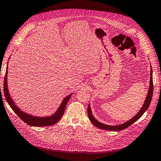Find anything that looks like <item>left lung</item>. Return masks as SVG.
Listing matches in <instances>:
<instances>
[{
	"instance_id": "left-lung-1",
	"label": "left lung",
	"mask_w": 161,
	"mask_h": 161,
	"mask_svg": "<svg viewBox=\"0 0 161 161\" xmlns=\"http://www.w3.org/2000/svg\"><path fill=\"white\" fill-rule=\"evenodd\" d=\"M152 94H153V79H152V70L151 68L150 70V87H149V90H148L147 92V95L146 97V98L145 100V102L142 106V109L139 110V112H138L137 114H136V116H135L133 118L130 119L129 121H127L126 122L122 124V125H118V126H110V125H104V124H102L97 121L95 118H94L92 116V114L91 112V109H90V104L88 105V118L90 119V120L91 121V122L93 124V125L97 126V128H99L101 129H103V130H112V131H120L122 130H124L126 129L129 126H130L131 125L137 121V120L142 117V115L144 114V112H146L147 109L149 107L151 101H152Z\"/></svg>"
}]
</instances>
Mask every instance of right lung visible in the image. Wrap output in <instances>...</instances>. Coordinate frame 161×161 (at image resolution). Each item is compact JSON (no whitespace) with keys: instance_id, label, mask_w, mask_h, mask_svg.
<instances>
[{"instance_id":"add662e5","label":"right lung","mask_w":161,"mask_h":161,"mask_svg":"<svg viewBox=\"0 0 161 161\" xmlns=\"http://www.w3.org/2000/svg\"><path fill=\"white\" fill-rule=\"evenodd\" d=\"M7 71L5 73V80H4V94H5V97L8 103L10 105L11 109L14 110V112L17 114V116L20 118L21 120H22L24 122L29 125L30 126H51L54 125L57 122L60 120V119L63 117V114L64 112V109L66 108V106H67V103L69 100L70 97H71V94L65 97L64 99L62 102L59 108L58 109L56 112L52 115V116L49 117H35L31 116L29 114H27L26 113L23 112L22 111L20 110L17 106H16L14 103L13 100L11 99L10 97L9 91H8L7 88Z\"/></svg>"}]
</instances>
